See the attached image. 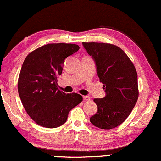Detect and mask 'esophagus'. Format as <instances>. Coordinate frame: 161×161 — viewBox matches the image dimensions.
<instances>
[{"instance_id":"1","label":"esophagus","mask_w":161,"mask_h":161,"mask_svg":"<svg viewBox=\"0 0 161 161\" xmlns=\"http://www.w3.org/2000/svg\"><path fill=\"white\" fill-rule=\"evenodd\" d=\"M83 100H86V101H89L91 100V98L88 96H83Z\"/></svg>"}]
</instances>
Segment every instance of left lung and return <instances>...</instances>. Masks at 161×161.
I'll return each mask as SVG.
<instances>
[{"label": "left lung", "instance_id": "obj_1", "mask_svg": "<svg viewBox=\"0 0 161 161\" xmlns=\"http://www.w3.org/2000/svg\"><path fill=\"white\" fill-rule=\"evenodd\" d=\"M83 47L95 62L100 82L106 96L94 101L97 112L90 118L93 125L109 130L128 117L139 97L137 73L122 49L103 42H82Z\"/></svg>", "mask_w": 161, "mask_h": 161}]
</instances>
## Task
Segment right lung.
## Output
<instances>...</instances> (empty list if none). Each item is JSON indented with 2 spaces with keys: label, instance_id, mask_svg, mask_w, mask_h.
Masks as SVG:
<instances>
[{
  "label": "right lung",
  "instance_id": "obj_1",
  "mask_svg": "<svg viewBox=\"0 0 161 161\" xmlns=\"http://www.w3.org/2000/svg\"><path fill=\"white\" fill-rule=\"evenodd\" d=\"M79 49L71 43H51L31 52L25 59L18 92L27 113L37 125L55 128L64 125L69 112L82 101L79 94L58 88L65 59Z\"/></svg>",
  "mask_w": 161,
  "mask_h": 161
}]
</instances>
